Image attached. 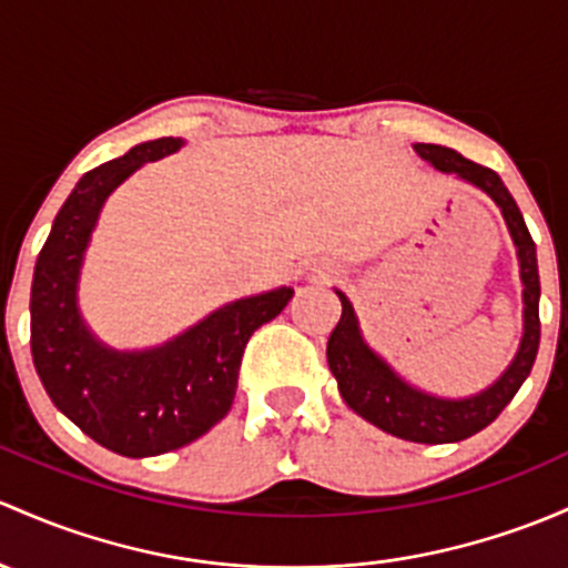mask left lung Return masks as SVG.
Returning a JSON list of instances; mask_svg holds the SVG:
<instances>
[{"label": "left lung", "instance_id": "8db88e82", "mask_svg": "<svg viewBox=\"0 0 568 568\" xmlns=\"http://www.w3.org/2000/svg\"><path fill=\"white\" fill-rule=\"evenodd\" d=\"M416 154L435 165L444 174H455L457 179L476 184L495 201L509 225L511 242L520 258V280H523V339L515 362L506 367V373L487 386L485 392L470 394L463 399H446L427 394L408 381L399 378L397 373L364 343L356 321L354 307L348 296L337 291L343 302V315L329 334L326 345V359H329L332 375L337 378L339 394L369 425L381 427L384 433L397 435L414 444H455V440L470 438L489 422L498 419L500 410L511 403L523 381L530 375L539 351L541 324H539V264H536V244L528 234L520 206L515 204L511 193L493 169L465 160L455 149L438 146V143H416Z\"/></svg>", "mask_w": 568, "mask_h": 568}]
</instances>
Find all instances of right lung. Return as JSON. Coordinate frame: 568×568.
<instances>
[{
  "instance_id": "add662e5",
  "label": "right lung",
  "mask_w": 568,
  "mask_h": 568,
  "mask_svg": "<svg viewBox=\"0 0 568 568\" xmlns=\"http://www.w3.org/2000/svg\"><path fill=\"white\" fill-rule=\"evenodd\" d=\"M179 146L182 139L139 143L124 158L83 174L34 264L29 300L34 369L51 403L122 457L182 449L217 425L234 405L244 345L294 296V288L283 285L236 300L149 351H113L87 329L79 274L100 209L135 169Z\"/></svg>"
}]
</instances>
